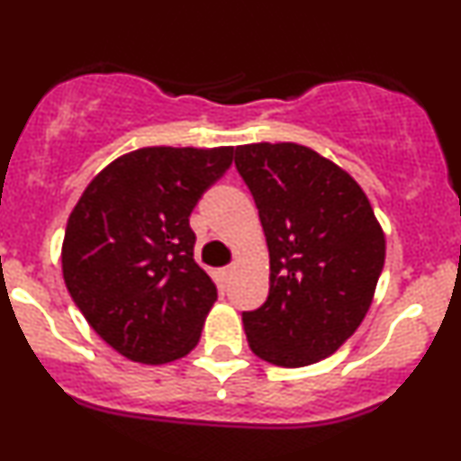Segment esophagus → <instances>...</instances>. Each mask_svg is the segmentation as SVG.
Wrapping results in <instances>:
<instances>
[{"label":"esophagus","mask_w":461,"mask_h":461,"mask_svg":"<svg viewBox=\"0 0 461 461\" xmlns=\"http://www.w3.org/2000/svg\"><path fill=\"white\" fill-rule=\"evenodd\" d=\"M234 271H236V265H227V267L222 269V278H225V280H230L231 276H234Z\"/></svg>","instance_id":"esophagus-1"}]
</instances>
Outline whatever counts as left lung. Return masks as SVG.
Segmentation results:
<instances>
[{"instance_id":"obj_1","label":"left lung","mask_w":461,"mask_h":461,"mask_svg":"<svg viewBox=\"0 0 461 461\" xmlns=\"http://www.w3.org/2000/svg\"><path fill=\"white\" fill-rule=\"evenodd\" d=\"M269 247V295L243 313L249 348L276 366H307L356 333L384 267L380 221L356 178L298 143L236 148Z\"/></svg>"}]
</instances>
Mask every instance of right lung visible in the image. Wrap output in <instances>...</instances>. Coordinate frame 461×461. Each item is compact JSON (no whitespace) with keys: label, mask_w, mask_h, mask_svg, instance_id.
I'll return each instance as SVG.
<instances>
[{"label":"right lung","mask_w":461,"mask_h":461,"mask_svg":"<svg viewBox=\"0 0 461 461\" xmlns=\"http://www.w3.org/2000/svg\"><path fill=\"white\" fill-rule=\"evenodd\" d=\"M231 158V145L134 149L92 178L68 218V292L128 360L166 365L201 340L218 294L194 260L190 214Z\"/></svg>","instance_id":"right-lung-1"}]
</instances>
